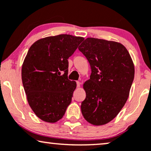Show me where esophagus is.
Masks as SVG:
<instances>
[{"label": "esophagus", "instance_id": "esophagus-1", "mask_svg": "<svg viewBox=\"0 0 151 151\" xmlns=\"http://www.w3.org/2000/svg\"><path fill=\"white\" fill-rule=\"evenodd\" d=\"M80 84H81V83H80L79 81H77V86L78 88L80 87Z\"/></svg>", "mask_w": 151, "mask_h": 151}]
</instances>
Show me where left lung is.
Returning <instances> with one entry per match:
<instances>
[{
  "label": "left lung",
  "mask_w": 151,
  "mask_h": 151,
  "mask_svg": "<svg viewBox=\"0 0 151 151\" xmlns=\"http://www.w3.org/2000/svg\"><path fill=\"white\" fill-rule=\"evenodd\" d=\"M79 50L92 71L83 84L86 96L81 103L82 114L92 125H104L127 101L134 76L133 62L126 48L117 42L88 38Z\"/></svg>",
  "instance_id": "8db88e82"
}]
</instances>
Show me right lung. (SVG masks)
Returning a JSON list of instances; mask_svg holds the SVG:
<instances>
[{"label":"right lung","mask_w":151,"mask_h":151,"mask_svg":"<svg viewBox=\"0 0 151 151\" xmlns=\"http://www.w3.org/2000/svg\"><path fill=\"white\" fill-rule=\"evenodd\" d=\"M83 37L60 35L32 45L22 66V81L28 104L39 119L55 123L63 117L77 87L68 78V58Z\"/></svg>","instance_id":"right-lung-1"}]
</instances>
